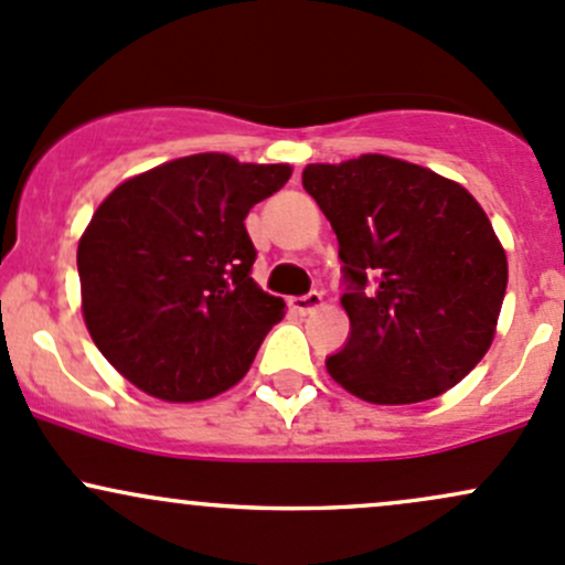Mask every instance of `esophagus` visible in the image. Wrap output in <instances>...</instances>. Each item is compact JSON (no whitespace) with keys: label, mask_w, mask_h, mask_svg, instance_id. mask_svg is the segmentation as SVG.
Wrapping results in <instances>:
<instances>
[{"label":"esophagus","mask_w":565,"mask_h":565,"mask_svg":"<svg viewBox=\"0 0 565 565\" xmlns=\"http://www.w3.org/2000/svg\"><path fill=\"white\" fill-rule=\"evenodd\" d=\"M319 306H322V292H317V289L300 295V298H292V308L298 313H302V317H306V313H311V311H317Z\"/></svg>","instance_id":"esophagus-1"}]
</instances>
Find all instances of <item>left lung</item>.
Here are the masks:
<instances>
[{
  "label": "left lung",
  "instance_id": "8db88e82",
  "mask_svg": "<svg viewBox=\"0 0 565 565\" xmlns=\"http://www.w3.org/2000/svg\"><path fill=\"white\" fill-rule=\"evenodd\" d=\"M302 186L338 235L349 338L330 376L382 406L455 387L490 349L507 254L487 213L433 170L365 153L308 164Z\"/></svg>",
  "mask_w": 565,
  "mask_h": 565
}]
</instances>
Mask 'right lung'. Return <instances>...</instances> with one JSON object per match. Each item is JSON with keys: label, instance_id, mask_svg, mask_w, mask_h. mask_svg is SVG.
I'll use <instances>...</instances> for the list:
<instances>
[{"label": "right lung", "instance_id": "obj_1", "mask_svg": "<svg viewBox=\"0 0 565 565\" xmlns=\"http://www.w3.org/2000/svg\"><path fill=\"white\" fill-rule=\"evenodd\" d=\"M289 175L194 153L129 178L97 207L78 243L83 319L135 387L189 403L246 376L284 300L254 284L243 218Z\"/></svg>", "mask_w": 565, "mask_h": 565}]
</instances>
